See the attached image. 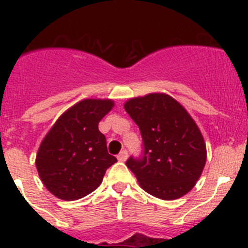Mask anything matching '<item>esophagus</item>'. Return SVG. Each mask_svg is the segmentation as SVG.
Returning a JSON list of instances; mask_svg holds the SVG:
<instances>
[{"instance_id": "obj_1", "label": "esophagus", "mask_w": 248, "mask_h": 248, "mask_svg": "<svg viewBox=\"0 0 248 248\" xmlns=\"http://www.w3.org/2000/svg\"><path fill=\"white\" fill-rule=\"evenodd\" d=\"M126 159H128V151L126 150L120 151L119 155H118V160H119V161H125Z\"/></svg>"}]
</instances>
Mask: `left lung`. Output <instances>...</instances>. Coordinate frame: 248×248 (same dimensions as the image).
<instances>
[{
	"mask_svg": "<svg viewBox=\"0 0 248 248\" xmlns=\"http://www.w3.org/2000/svg\"><path fill=\"white\" fill-rule=\"evenodd\" d=\"M124 108L143 138L141 156L126 160L141 189L161 200L187 194L206 163L205 141L190 114L164 93L129 99Z\"/></svg>",
	"mask_w": 248,
	"mask_h": 248,
	"instance_id": "8db88e82",
	"label": "left lung"
}]
</instances>
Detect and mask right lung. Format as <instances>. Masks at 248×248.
Listing matches in <instances>:
<instances>
[{
    "label": "right lung",
    "mask_w": 248,
    "mask_h": 248,
    "mask_svg": "<svg viewBox=\"0 0 248 248\" xmlns=\"http://www.w3.org/2000/svg\"><path fill=\"white\" fill-rule=\"evenodd\" d=\"M113 107L110 99L80 100L58 118L42 140L37 171L58 199L74 201L87 196L102 184L107 169L117 163L98 129Z\"/></svg>",
    "instance_id": "1"
}]
</instances>
